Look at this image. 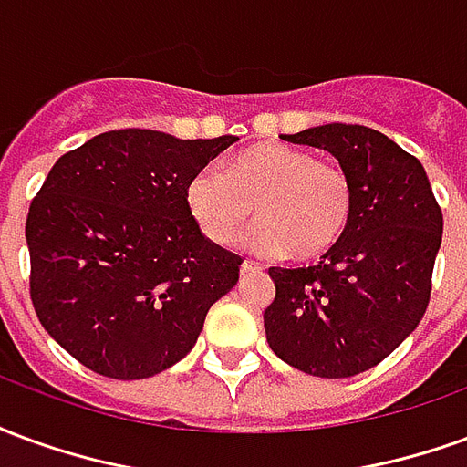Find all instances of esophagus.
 I'll return each instance as SVG.
<instances>
[{"instance_id": "esophagus-1", "label": "esophagus", "mask_w": 467, "mask_h": 467, "mask_svg": "<svg viewBox=\"0 0 467 467\" xmlns=\"http://www.w3.org/2000/svg\"><path fill=\"white\" fill-rule=\"evenodd\" d=\"M260 270H263V267H260V265L250 263V260H244V263L240 265V275H253V273H260Z\"/></svg>"}]
</instances>
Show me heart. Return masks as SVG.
<instances>
[{"instance_id":"b5f03b06","label":"heart","mask_w":467,"mask_h":467,"mask_svg":"<svg viewBox=\"0 0 467 467\" xmlns=\"http://www.w3.org/2000/svg\"><path fill=\"white\" fill-rule=\"evenodd\" d=\"M350 174L313 152L280 142L254 144L220 170H200L184 190L187 213L210 243L233 244L254 214L244 244L263 254L317 260L340 243L352 217Z\"/></svg>"}]
</instances>
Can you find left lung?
<instances>
[{"label": "left lung", "mask_w": 467, "mask_h": 467, "mask_svg": "<svg viewBox=\"0 0 467 467\" xmlns=\"http://www.w3.org/2000/svg\"><path fill=\"white\" fill-rule=\"evenodd\" d=\"M285 142L330 152L350 174V227L313 267H270L273 352L317 378L375 368L418 327L431 300L442 213L422 164L378 130L320 124Z\"/></svg>", "instance_id": "1"}]
</instances>
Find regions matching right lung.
Listing matches in <instances>:
<instances>
[{"mask_svg":"<svg viewBox=\"0 0 467 467\" xmlns=\"http://www.w3.org/2000/svg\"><path fill=\"white\" fill-rule=\"evenodd\" d=\"M237 137L115 130L62 154L26 214L29 295L72 358L140 380L192 350L243 260L210 243L184 190Z\"/></svg>","mask_w":467,"mask_h":467,"instance_id":"obj_1","label":"right lung"}]
</instances>
